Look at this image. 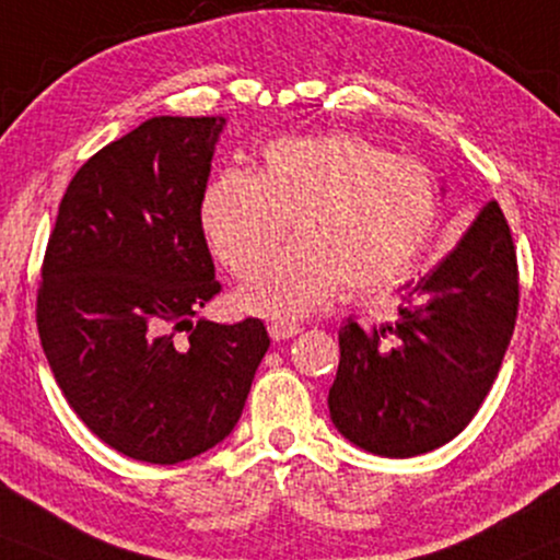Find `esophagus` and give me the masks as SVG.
<instances>
[{
    "mask_svg": "<svg viewBox=\"0 0 560 560\" xmlns=\"http://www.w3.org/2000/svg\"><path fill=\"white\" fill-rule=\"evenodd\" d=\"M300 330H302L300 325H292V323H271V325H268V336H271L273 341H287V338L296 336Z\"/></svg>",
    "mask_w": 560,
    "mask_h": 560,
    "instance_id": "esophagus-1",
    "label": "esophagus"
}]
</instances>
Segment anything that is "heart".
<instances>
[{
    "mask_svg": "<svg viewBox=\"0 0 560 560\" xmlns=\"http://www.w3.org/2000/svg\"><path fill=\"white\" fill-rule=\"evenodd\" d=\"M439 194L419 162L351 133L279 139L258 175L230 167L201 198L211 253L250 276L293 222L298 243L237 292L247 313L304 317L346 287L374 296L398 284L434 235Z\"/></svg>",
    "mask_w": 560,
    "mask_h": 560,
    "instance_id": "obj_1",
    "label": "heart"
}]
</instances>
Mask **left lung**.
Returning a JSON list of instances; mask_svg holds the SVG:
<instances>
[{
  "instance_id": "left-lung-1",
  "label": "left lung",
  "mask_w": 560,
  "mask_h": 560,
  "mask_svg": "<svg viewBox=\"0 0 560 560\" xmlns=\"http://www.w3.org/2000/svg\"><path fill=\"white\" fill-rule=\"evenodd\" d=\"M444 190V188H442ZM520 281L512 232L488 201L455 250L402 294L393 323L338 332L330 419L382 457L431 452L468 427L512 341Z\"/></svg>"
}]
</instances>
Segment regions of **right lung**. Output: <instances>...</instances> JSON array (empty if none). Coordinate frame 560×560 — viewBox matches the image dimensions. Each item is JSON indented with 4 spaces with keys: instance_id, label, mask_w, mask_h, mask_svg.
<instances>
[{
    "instance_id": "add662e5",
    "label": "right lung",
    "mask_w": 560,
    "mask_h": 560,
    "mask_svg": "<svg viewBox=\"0 0 560 560\" xmlns=\"http://www.w3.org/2000/svg\"><path fill=\"white\" fill-rule=\"evenodd\" d=\"M224 124L154 116L110 141L77 170L48 237V364L92 434L141 463H183L230 436L271 346L256 317L194 323L219 292L201 198Z\"/></svg>"
}]
</instances>
